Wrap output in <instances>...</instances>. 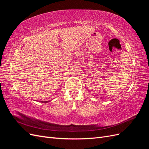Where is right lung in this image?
Returning a JSON list of instances; mask_svg holds the SVG:
<instances>
[{
  "label": "right lung",
  "mask_w": 149,
  "mask_h": 149,
  "mask_svg": "<svg viewBox=\"0 0 149 149\" xmlns=\"http://www.w3.org/2000/svg\"><path fill=\"white\" fill-rule=\"evenodd\" d=\"M42 102H49L48 101H41Z\"/></svg>",
  "instance_id": "1"
}]
</instances>
